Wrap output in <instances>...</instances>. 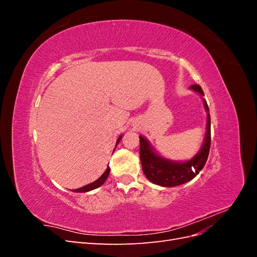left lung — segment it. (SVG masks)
<instances>
[{
	"label": "left lung",
	"mask_w": 257,
	"mask_h": 257,
	"mask_svg": "<svg viewBox=\"0 0 257 257\" xmlns=\"http://www.w3.org/2000/svg\"><path fill=\"white\" fill-rule=\"evenodd\" d=\"M190 89L198 94L203 98V103L205 110L207 112V126L206 135L204 139V144L201 146L196 155L188 161H173L162 157L157 151L147 138L144 136H139V143H141V161L145 176L152 183L166 188L181 185L191 181L195 178L201 169L204 168L210 150V143H211V126H210V113L209 107L207 105L206 99L203 97L204 92L201 90L200 85L193 84ZM196 173L192 172V169Z\"/></svg>",
	"instance_id": "left-lung-1"
}]
</instances>
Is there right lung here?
<instances>
[{
    "mask_svg": "<svg viewBox=\"0 0 257 257\" xmlns=\"http://www.w3.org/2000/svg\"><path fill=\"white\" fill-rule=\"evenodd\" d=\"M122 136H123V135H120L119 138L116 139L115 147H116V145H118V144L120 143V141L122 139ZM113 151H114V150H113ZM109 173H110V168L107 166V169L105 170V173H104L102 176H100V177L97 179V180H95L94 182H92V183H89V184H87V185H84V186H82V188H80V189L73 190V192H76V193H84V192H89V191H92V190H95V189L99 188V186L103 185L104 182L107 180V178H108V175H109Z\"/></svg>",
    "mask_w": 257,
    "mask_h": 257,
    "instance_id": "right-lung-1",
    "label": "right lung"
}]
</instances>
